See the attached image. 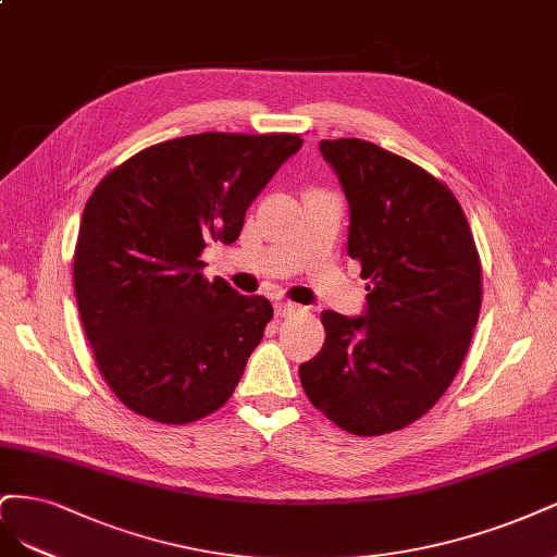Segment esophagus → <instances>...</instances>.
Instances as JSON below:
<instances>
[{
  "mask_svg": "<svg viewBox=\"0 0 557 557\" xmlns=\"http://www.w3.org/2000/svg\"><path fill=\"white\" fill-rule=\"evenodd\" d=\"M296 310H298L296 302H289V300L275 302V314H277V317H286V314H292V312H296Z\"/></svg>",
  "mask_w": 557,
  "mask_h": 557,
  "instance_id": "1",
  "label": "esophagus"
}]
</instances>
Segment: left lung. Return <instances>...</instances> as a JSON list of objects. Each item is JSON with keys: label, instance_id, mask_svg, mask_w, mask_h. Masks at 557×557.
<instances>
[{"label": "left lung", "instance_id": "left-lung-1", "mask_svg": "<svg viewBox=\"0 0 557 557\" xmlns=\"http://www.w3.org/2000/svg\"><path fill=\"white\" fill-rule=\"evenodd\" d=\"M349 201L347 252L368 280L363 317L321 312L326 339L298 368L310 403L351 435L396 433L451 386L481 310L468 218L442 181L361 138L321 140Z\"/></svg>", "mask_w": 557, "mask_h": 557}]
</instances>
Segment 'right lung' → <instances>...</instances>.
I'll use <instances>...</instances> for the list:
<instances>
[{
  "label": "right lung",
  "instance_id": "add662e5",
  "mask_svg": "<svg viewBox=\"0 0 557 557\" xmlns=\"http://www.w3.org/2000/svg\"><path fill=\"white\" fill-rule=\"evenodd\" d=\"M298 134L206 132L122 161L89 196L74 252L85 335L136 414L183 425L224 407L273 305L203 277L208 240L231 245Z\"/></svg>",
  "mask_w": 557,
  "mask_h": 557
}]
</instances>
